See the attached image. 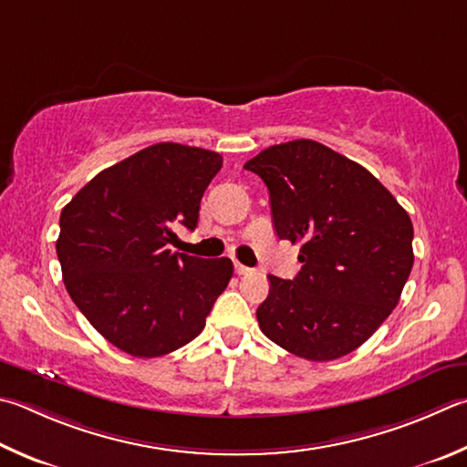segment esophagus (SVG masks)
Instances as JSON below:
<instances>
[{
    "label": "esophagus",
    "instance_id": "esophagus-1",
    "mask_svg": "<svg viewBox=\"0 0 467 467\" xmlns=\"http://www.w3.org/2000/svg\"><path fill=\"white\" fill-rule=\"evenodd\" d=\"M234 271H236V274H239V275H249L253 269H251V267H247V265H243V263L236 261V263H234Z\"/></svg>",
    "mask_w": 467,
    "mask_h": 467
}]
</instances>
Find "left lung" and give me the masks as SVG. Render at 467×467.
Returning <instances> with one entry per match:
<instances>
[{"instance_id":"left-lung-1","label":"left lung","mask_w":467,"mask_h":467,"mask_svg":"<svg viewBox=\"0 0 467 467\" xmlns=\"http://www.w3.org/2000/svg\"><path fill=\"white\" fill-rule=\"evenodd\" d=\"M244 169L267 185L275 234L302 244L298 275H269L263 335L308 361L355 351L400 300L414 263L410 216L366 167L317 140L274 145Z\"/></svg>"}]
</instances>
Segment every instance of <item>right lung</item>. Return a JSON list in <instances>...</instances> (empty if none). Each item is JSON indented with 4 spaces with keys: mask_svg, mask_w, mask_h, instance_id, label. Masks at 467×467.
I'll use <instances>...</instances> for the list:
<instances>
[{
    "mask_svg": "<svg viewBox=\"0 0 467 467\" xmlns=\"http://www.w3.org/2000/svg\"><path fill=\"white\" fill-rule=\"evenodd\" d=\"M220 167L214 150L159 142L99 171L61 212L57 255L71 300L134 358L193 341L233 277V261L173 253V226H198Z\"/></svg>",
    "mask_w": 467,
    "mask_h": 467,
    "instance_id": "obj_1",
    "label": "right lung"
}]
</instances>
